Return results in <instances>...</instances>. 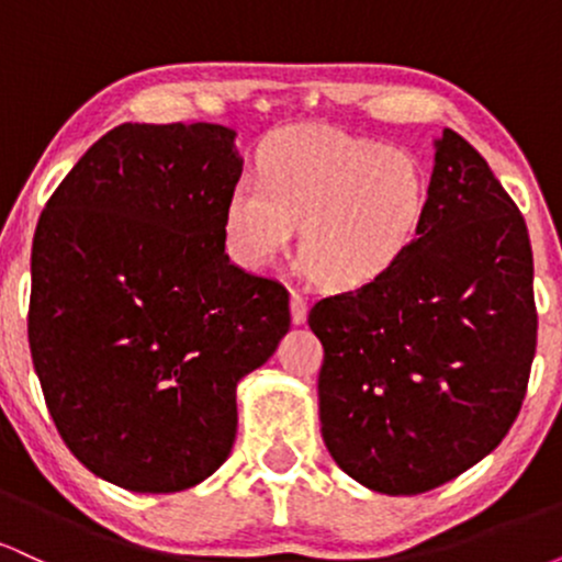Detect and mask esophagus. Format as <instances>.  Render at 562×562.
I'll return each instance as SVG.
<instances>
[{
	"instance_id": "34e87169",
	"label": "esophagus",
	"mask_w": 562,
	"mask_h": 562,
	"mask_svg": "<svg viewBox=\"0 0 562 562\" xmlns=\"http://www.w3.org/2000/svg\"><path fill=\"white\" fill-rule=\"evenodd\" d=\"M306 299H303V293H299V290H293V293H290V319H293V325H303V322H306Z\"/></svg>"
}]
</instances>
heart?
I'll return each mask as SVG.
<instances>
[{
	"label": "heart",
	"instance_id": "obj_1",
	"mask_svg": "<svg viewBox=\"0 0 562 562\" xmlns=\"http://www.w3.org/2000/svg\"><path fill=\"white\" fill-rule=\"evenodd\" d=\"M259 177L237 179L227 198L232 254L261 267L290 248L301 224V261L338 290L389 274L430 209V177L415 153L333 126L277 132L259 156Z\"/></svg>",
	"mask_w": 562,
	"mask_h": 562
}]
</instances>
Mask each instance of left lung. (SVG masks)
<instances>
[{
  "label": "left lung",
  "instance_id": "8db88e82",
  "mask_svg": "<svg viewBox=\"0 0 562 562\" xmlns=\"http://www.w3.org/2000/svg\"><path fill=\"white\" fill-rule=\"evenodd\" d=\"M434 147L430 209L404 259L308 312L325 348V447L391 496L430 492L492 454L537 353L524 216L460 134L443 128Z\"/></svg>",
  "mask_w": 562,
  "mask_h": 562
}]
</instances>
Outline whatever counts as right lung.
<instances>
[{"label": "right lung", "instance_id": "right-lung-1", "mask_svg": "<svg viewBox=\"0 0 562 562\" xmlns=\"http://www.w3.org/2000/svg\"><path fill=\"white\" fill-rule=\"evenodd\" d=\"M218 124H121L38 216L29 344L57 434L83 468L139 494L216 473L237 383L290 330L288 290L224 254L243 173Z\"/></svg>", "mask_w": 562, "mask_h": 562}]
</instances>
